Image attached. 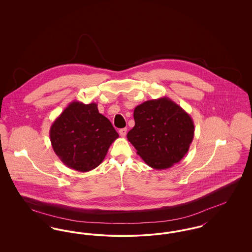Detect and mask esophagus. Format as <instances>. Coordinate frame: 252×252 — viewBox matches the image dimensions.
Listing matches in <instances>:
<instances>
[{
    "label": "esophagus",
    "instance_id": "1",
    "mask_svg": "<svg viewBox=\"0 0 252 252\" xmlns=\"http://www.w3.org/2000/svg\"><path fill=\"white\" fill-rule=\"evenodd\" d=\"M126 131H127L126 128H122V129H120L119 130V134H120L121 137H125L126 135Z\"/></svg>",
    "mask_w": 252,
    "mask_h": 252
}]
</instances>
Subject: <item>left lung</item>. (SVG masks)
Returning <instances> with one entry per match:
<instances>
[{
	"label": "left lung",
	"instance_id": "left-lung-1",
	"mask_svg": "<svg viewBox=\"0 0 252 252\" xmlns=\"http://www.w3.org/2000/svg\"><path fill=\"white\" fill-rule=\"evenodd\" d=\"M133 115L135 126L126 137L144 162L156 170L180 162L194 135L191 116L166 96L142 103Z\"/></svg>",
	"mask_w": 252,
	"mask_h": 252
}]
</instances>
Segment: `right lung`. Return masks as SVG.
Wrapping results in <instances>:
<instances>
[{
  "mask_svg": "<svg viewBox=\"0 0 252 252\" xmlns=\"http://www.w3.org/2000/svg\"><path fill=\"white\" fill-rule=\"evenodd\" d=\"M119 137L97 104L72 101L50 128L52 147L67 167L89 172L102 163L111 144Z\"/></svg>",
  "mask_w": 252,
  "mask_h": 252,
  "instance_id": "obj_1",
  "label": "right lung"
}]
</instances>
